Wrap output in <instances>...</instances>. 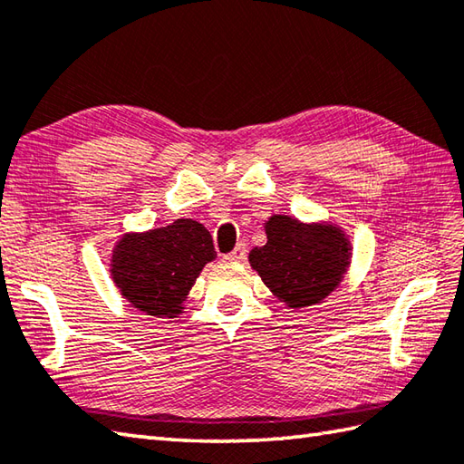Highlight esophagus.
<instances>
[{"label":"esophagus","mask_w":464,"mask_h":464,"mask_svg":"<svg viewBox=\"0 0 464 464\" xmlns=\"http://www.w3.org/2000/svg\"><path fill=\"white\" fill-rule=\"evenodd\" d=\"M245 257H247V245H245V243H239L237 247H235L229 255H225L227 261H235V263L245 261Z\"/></svg>","instance_id":"1"}]
</instances>
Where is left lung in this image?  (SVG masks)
I'll return each mask as SVG.
<instances>
[{
	"instance_id": "8db88e82",
	"label": "left lung",
	"mask_w": 464,
	"mask_h": 464,
	"mask_svg": "<svg viewBox=\"0 0 464 464\" xmlns=\"http://www.w3.org/2000/svg\"><path fill=\"white\" fill-rule=\"evenodd\" d=\"M265 233L267 243L249 253V263L275 297L293 309L327 297L349 267V241L337 227L273 215Z\"/></svg>"
}]
</instances>
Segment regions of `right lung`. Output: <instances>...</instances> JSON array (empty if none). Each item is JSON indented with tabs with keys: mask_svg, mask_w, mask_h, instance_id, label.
I'll use <instances>...</instances> for the list:
<instances>
[{
	"mask_svg": "<svg viewBox=\"0 0 464 464\" xmlns=\"http://www.w3.org/2000/svg\"><path fill=\"white\" fill-rule=\"evenodd\" d=\"M217 257L201 223L177 219L161 229L123 235L111 275L123 297L153 317H175L207 263Z\"/></svg>",
	"mask_w": 464,
	"mask_h": 464,
	"instance_id": "obj_1",
	"label": "right lung"
}]
</instances>
